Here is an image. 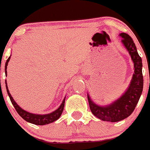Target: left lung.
I'll use <instances>...</instances> for the list:
<instances>
[{
  "instance_id": "obj_1",
  "label": "left lung",
  "mask_w": 150,
  "mask_h": 150,
  "mask_svg": "<svg viewBox=\"0 0 150 150\" xmlns=\"http://www.w3.org/2000/svg\"><path fill=\"white\" fill-rule=\"evenodd\" d=\"M122 43L127 49L134 63V74L128 88L120 98L111 104L101 106L95 103L87 94L89 105L92 113L98 119L108 122H119L130 116L136 108L143 90L142 60L138 53L136 45L128 34L121 33Z\"/></svg>"
}]
</instances>
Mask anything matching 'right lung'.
Instances as JSON below:
<instances>
[{"mask_svg":"<svg viewBox=\"0 0 150 150\" xmlns=\"http://www.w3.org/2000/svg\"><path fill=\"white\" fill-rule=\"evenodd\" d=\"M10 58H11V56L7 59L6 62V66H5L6 76L7 75L6 69H7V66H8V61H9ZM6 87L7 93H8V96H9L11 103L13 104L14 107L15 108L17 112L19 114V115H20L23 119H24L25 121H27V122H30V123L34 124V125H47V124L51 123V122H54V121L57 120H58L59 118H60V117L61 116L62 113H63V109H64V106H65V100H66V97L64 98L61 105L59 106L58 109H56L55 111L52 112V113L47 114V115H35V114L30 113V112L25 111L24 109H23L21 107H20V106H19V105L14 101L12 96H11V95L10 94L9 91H8L6 80Z\"/></svg>","mask_w":150,"mask_h":150,"instance_id":"1","label":"right lung"}]
</instances>
